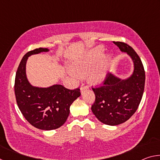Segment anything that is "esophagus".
<instances>
[{
  "mask_svg": "<svg viewBox=\"0 0 160 160\" xmlns=\"http://www.w3.org/2000/svg\"><path fill=\"white\" fill-rule=\"evenodd\" d=\"M88 86L87 85V84L86 83H82V85H81V87H80V90H81V92H82L84 91V90H88Z\"/></svg>",
  "mask_w": 160,
  "mask_h": 160,
  "instance_id": "obj_1",
  "label": "esophagus"
}]
</instances>
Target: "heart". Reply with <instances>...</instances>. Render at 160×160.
<instances>
[{"instance_id":"obj_1","label":"heart","mask_w":160,"mask_h":160,"mask_svg":"<svg viewBox=\"0 0 160 160\" xmlns=\"http://www.w3.org/2000/svg\"><path fill=\"white\" fill-rule=\"evenodd\" d=\"M104 54V48L98 46L88 51L85 55L78 59L72 65V69L78 75L88 73L90 70L96 66ZM110 56H106L100 63L94 68L89 74V80L91 82L100 83L105 79L107 73V67L110 63Z\"/></svg>"}]
</instances>
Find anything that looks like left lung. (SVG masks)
<instances>
[{
	"label": "left lung",
	"instance_id": "obj_1",
	"mask_svg": "<svg viewBox=\"0 0 160 160\" xmlns=\"http://www.w3.org/2000/svg\"><path fill=\"white\" fill-rule=\"evenodd\" d=\"M113 44L131 56L134 72L126 80L107 73L102 85L92 88L95 94L92 112L99 121L109 126L124 123L134 114L142 99L145 81L144 67L133 48L124 42H113Z\"/></svg>",
	"mask_w": 160,
	"mask_h": 160
}]
</instances>
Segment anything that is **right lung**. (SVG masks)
Instances as JSON below:
<instances>
[{
  "label": "right lung",
  "instance_id": "add662e5",
  "mask_svg": "<svg viewBox=\"0 0 160 160\" xmlns=\"http://www.w3.org/2000/svg\"><path fill=\"white\" fill-rule=\"evenodd\" d=\"M48 51L46 48H36L23 56L16 72L14 86L16 102L24 117L35 128L46 131L63 125L70 105L80 95L79 88L69 90L61 85L39 88L29 83L25 72L28 57Z\"/></svg>",
  "mask_w": 160,
  "mask_h": 160
}]
</instances>
